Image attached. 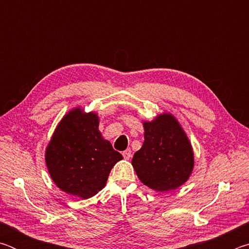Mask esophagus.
<instances>
[{
    "label": "esophagus",
    "mask_w": 249,
    "mask_h": 249,
    "mask_svg": "<svg viewBox=\"0 0 249 249\" xmlns=\"http://www.w3.org/2000/svg\"><path fill=\"white\" fill-rule=\"evenodd\" d=\"M123 157L125 158V159H130V157H132V150L130 149H126V150H124L123 151Z\"/></svg>",
    "instance_id": "34e87169"
}]
</instances>
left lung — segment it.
<instances>
[{
  "mask_svg": "<svg viewBox=\"0 0 249 249\" xmlns=\"http://www.w3.org/2000/svg\"><path fill=\"white\" fill-rule=\"evenodd\" d=\"M144 144L132 160L142 183L155 191H170L189 179L195 166L192 146L174 115L144 122Z\"/></svg>",
  "mask_w": 249,
  "mask_h": 249,
  "instance_id": "obj_1",
  "label": "left lung"
}]
</instances>
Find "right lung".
Returning <instances> with one entry per match:
<instances>
[{"instance_id":"1","label":"right lung","mask_w":249,"mask_h":249,"mask_svg":"<svg viewBox=\"0 0 249 249\" xmlns=\"http://www.w3.org/2000/svg\"><path fill=\"white\" fill-rule=\"evenodd\" d=\"M45 159L58 188L89 199L105 187L111 169L123 157L101 135L98 114L75 107L54 129Z\"/></svg>"}]
</instances>
